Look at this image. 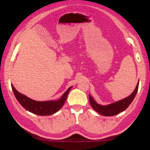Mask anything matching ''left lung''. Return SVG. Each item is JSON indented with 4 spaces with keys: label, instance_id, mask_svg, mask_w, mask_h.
Wrapping results in <instances>:
<instances>
[{
    "label": "left lung",
    "instance_id": "1",
    "mask_svg": "<svg viewBox=\"0 0 150 150\" xmlns=\"http://www.w3.org/2000/svg\"><path fill=\"white\" fill-rule=\"evenodd\" d=\"M138 86L139 84L137 83L134 92L129 97L125 98V99H122V100L113 103V104L106 105V106H102V105L98 104L90 95H89V103H90L92 107L97 112L100 113L102 116H115V115L118 114V113L122 112V111H125L128 107L129 105L131 104V102L133 101L134 98L135 97L136 94H137V89H138Z\"/></svg>",
    "mask_w": 150,
    "mask_h": 150
}]
</instances>
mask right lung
<instances>
[{"label": "right lung", "mask_w": 150, "mask_h": 150, "mask_svg": "<svg viewBox=\"0 0 150 150\" xmlns=\"http://www.w3.org/2000/svg\"><path fill=\"white\" fill-rule=\"evenodd\" d=\"M11 86L15 97L18 99L19 103L28 111L40 116H49L59 111L64 104L68 93L72 88V87H69L68 90L63 94L61 99L57 101H38L33 100L21 93L18 92L14 86L13 85H11Z\"/></svg>", "instance_id": "add662e5"}]
</instances>
